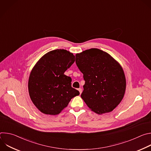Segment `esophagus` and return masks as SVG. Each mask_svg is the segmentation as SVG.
<instances>
[{
    "instance_id": "1",
    "label": "esophagus",
    "mask_w": 151,
    "mask_h": 151,
    "mask_svg": "<svg viewBox=\"0 0 151 151\" xmlns=\"http://www.w3.org/2000/svg\"><path fill=\"white\" fill-rule=\"evenodd\" d=\"M78 91H79L80 94H81V93H82V89H81V88H78Z\"/></svg>"
}]
</instances>
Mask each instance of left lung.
Masks as SVG:
<instances>
[{
  "instance_id": "obj_1",
  "label": "left lung",
  "mask_w": 151,
  "mask_h": 151,
  "mask_svg": "<svg viewBox=\"0 0 151 151\" xmlns=\"http://www.w3.org/2000/svg\"><path fill=\"white\" fill-rule=\"evenodd\" d=\"M75 56L85 81L81 98L97 114L112 111L122 100L126 88L124 72L119 63L97 48L83 51Z\"/></svg>"
}]
</instances>
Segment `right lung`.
Returning a JSON list of instances; mask_svg holds the SVG:
<instances>
[{
    "mask_svg": "<svg viewBox=\"0 0 151 151\" xmlns=\"http://www.w3.org/2000/svg\"><path fill=\"white\" fill-rule=\"evenodd\" d=\"M75 57L65 50H55L43 55L32 69L28 88L30 99L43 114L55 115L79 95L72 87V79L64 74L75 62Z\"/></svg>",
    "mask_w": 151,
    "mask_h": 151,
    "instance_id": "obj_1",
    "label": "right lung"
}]
</instances>
